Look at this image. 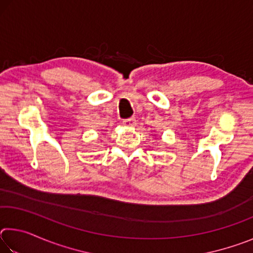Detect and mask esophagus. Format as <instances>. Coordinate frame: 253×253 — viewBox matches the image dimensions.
<instances>
[{"instance_id": "obj_1", "label": "esophagus", "mask_w": 253, "mask_h": 253, "mask_svg": "<svg viewBox=\"0 0 253 253\" xmlns=\"http://www.w3.org/2000/svg\"><path fill=\"white\" fill-rule=\"evenodd\" d=\"M123 125L124 126H128V127H134V126H136V119L135 118L125 119V121L123 122Z\"/></svg>"}]
</instances>
